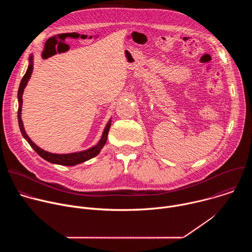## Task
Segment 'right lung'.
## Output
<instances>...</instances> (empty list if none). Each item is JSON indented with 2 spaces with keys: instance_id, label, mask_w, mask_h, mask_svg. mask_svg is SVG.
<instances>
[{
  "instance_id": "1",
  "label": "right lung",
  "mask_w": 252,
  "mask_h": 252,
  "mask_svg": "<svg viewBox=\"0 0 252 252\" xmlns=\"http://www.w3.org/2000/svg\"><path fill=\"white\" fill-rule=\"evenodd\" d=\"M32 68H33V56L32 54L30 56L29 58V66L28 69L26 71L25 76L23 77L20 87H19V91H18V102H19V109H18V121H19V126H20V130L22 132V135L24 136V138L29 142V145L34 150V152L37 153L41 158H43L44 159H46L47 161L51 162V163H55V164H61V165H66V166H73L82 162H85L94 157H96L101 149L103 148V146L105 145L106 139H107V133H109L110 127H111V124H112V118L110 119V121L107 122V124L104 126V129L102 131L101 137L99 139V141L96 143L95 146L82 151V152H77V153H71V154H53V153H49L47 151L42 150L41 148H39L35 143L29 137V135L27 134L25 127H24V124L22 121V105H23V94H24V90L28 85V82L31 79L32 73Z\"/></svg>"
}]
</instances>
